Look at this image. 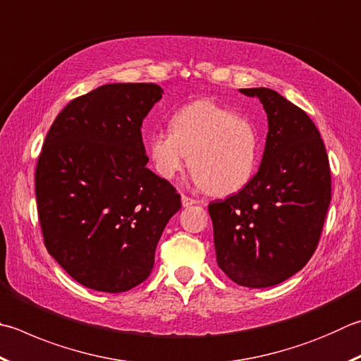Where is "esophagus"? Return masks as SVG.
Returning a JSON list of instances; mask_svg holds the SVG:
<instances>
[{"label":"esophagus","mask_w":361,"mask_h":361,"mask_svg":"<svg viewBox=\"0 0 361 361\" xmlns=\"http://www.w3.org/2000/svg\"><path fill=\"white\" fill-rule=\"evenodd\" d=\"M195 203H199V202L191 199V197H188V195H181V205L185 207V208L191 207V205H195Z\"/></svg>","instance_id":"1"}]
</instances>
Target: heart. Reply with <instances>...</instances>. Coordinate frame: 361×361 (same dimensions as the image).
Returning a JSON list of instances; mask_svg holds the SVG:
<instances>
[{"label":"heart","instance_id":"heart-1","mask_svg":"<svg viewBox=\"0 0 361 361\" xmlns=\"http://www.w3.org/2000/svg\"><path fill=\"white\" fill-rule=\"evenodd\" d=\"M148 156L162 178L172 180L188 161L192 181L213 194L247 185L257 166V135L251 123L214 101H194L170 118V133L148 139Z\"/></svg>","mask_w":361,"mask_h":361}]
</instances>
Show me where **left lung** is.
Wrapping results in <instances>:
<instances>
[{
    "label": "left lung",
    "instance_id": "8db88e82",
    "mask_svg": "<svg viewBox=\"0 0 361 361\" xmlns=\"http://www.w3.org/2000/svg\"><path fill=\"white\" fill-rule=\"evenodd\" d=\"M265 109L268 134L254 178L208 205L216 260L240 286L289 279L311 259L331 200L329 156L316 124L270 88L240 90Z\"/></svg>",
    "mask_w": 361,
    "mask_h": 361
}]
</instances>
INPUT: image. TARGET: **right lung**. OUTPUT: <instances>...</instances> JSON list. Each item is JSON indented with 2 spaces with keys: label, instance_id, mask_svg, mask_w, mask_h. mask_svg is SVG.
I'll use <instances>...</instances> for the list:
<instances>
[{
  "label": "right lung",
  "instance_id": "right-lung-1",
  "mask_svg": "<svg viewBox=\"0 0 361 361\" xmlns=\"http://www.w3.org/2000/svg\"><path fill=\"white\" fill-rule=\"evenodd\" d=\"M154 83H109L71 101L45 137L36 200L49 254L88 289L143 283L180 194L147 169L142 123L162 97Z\"/></svg>",
  "mask_w": 361,
  "mask_h": 361
}]
</instances>
